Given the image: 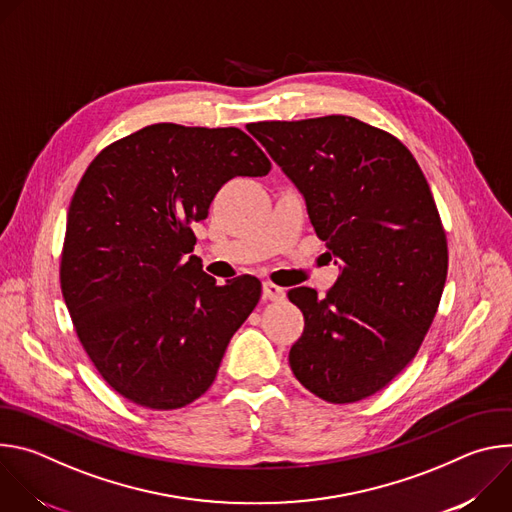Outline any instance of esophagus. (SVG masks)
Returning a JSON list of instances; mask_svg holds the SVG:
<instances>
[{
  "label": "esophagus",
  "mask_w": 512,
  "mask_h": 512,
  "mask_svg": "<svg viewBox=\"0 0 512 512\" xmlns=\"http://www.w3.org/2000/svg\"><path fill=\"white\" fill-rule=\"evenodd\" d=\"M263 298L269 302H281L285 298V289L271 281H263Z\"/></svg>",
  "instance_id": "obj_1"
}]
</instances>
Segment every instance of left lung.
<instances>
[{
	"label": "left lung",
	"instance_id": "1",
	"mask_svg": "<svg viewBox=\"0 0 512 512\" xmlns=\"http://www.w3.org/2000/svg\"><path fill=\"white\" fill-rule=\"evenodd\" d=\"M247 129L300 190L340 267L326 298L287 294L306 320L289 367L328 403L367 399L413 360L440 306L448 245L429 184L397 137L354 117Z\"/></svg>",
	"mask_w": 512,
	"mask_h": 512
}]
</instances>
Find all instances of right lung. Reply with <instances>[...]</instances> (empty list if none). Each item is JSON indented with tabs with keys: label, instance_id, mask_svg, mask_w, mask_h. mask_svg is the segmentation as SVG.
I'll return each mask as SVG.
<instances>
[{
	"label": "right lung",
	"instance_id": "right-lung-1",
	"mask_svg": "<svg viewBox=\"0 0 512 512\" xmlns=\"http://www.w3.org/2000/svg\"><path fill=\"white\" fill-rule=\"evenodd\" d=\"M271 162L237 127L156 123L105 148L66 216L60 287L101 377L135 405L170 411L208 391L261 298L251 275L202 271L192 223L235 176Z\"/></svg>",
	"mask_w": 512,
	"mask_h": 512
}]
</instances>
